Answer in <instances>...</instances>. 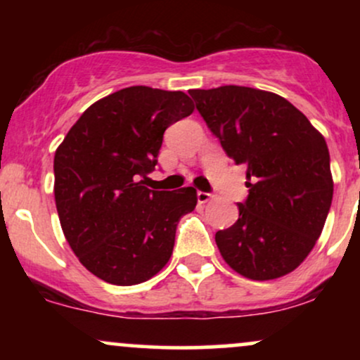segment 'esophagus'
Here are the masks:
<instances>
[{"label":"esophagus","instance_id":"1","mask_svg":"<svg viewBox=\"0 0 360 360\" xmlns=\"http://www.w3.org/2000/svg\"><path fill=\"white\" fill-rule=\"evenodd\" d=\"M196 196H198V201H200V203H208V201L213 198V194L205 193V191H198Z\"/></svg>","mask_w":360,"mask_h":360}]
</instances>
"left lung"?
<instances>
[{
  "label": "left lung",
  "instance_id": "8db88e82",
  "mask_svg": "<svg viewBox=\"0 0 360 360\" xmlns=\"http://www.w3.org/2000/svg\"><path fill=\"white\" fill-rule=\"evenodd\" d=\"M225 154L247 166L238 220L214 235L225 262L254 281L281 278L307 259L333 196L323 135L279 94L245 86L191 89Z\"/></svg>",
  "mask_w": 360,
  "mask_h": 360
}]
</instances>
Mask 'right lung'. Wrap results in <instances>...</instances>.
<instances>
[{
    "label": "right lung",
    "mask_w": 360,
    "mask_h": 360,
    "mask_svg": "<svg viewBox=\"0 0 360 360\" xmlns=\"http://www.w3.org/2000/svg\"><path fill=\"white\" fill-rule=\"evenodd\" d=\"M183 91L130 86L93 103L53 157L62 232L79 262L117 286L150 279L171 259L196 189L152 191L164 131L193 113Z\"/></svg>",
    "instance_id": "right-lung-1"
}]
</instances>
